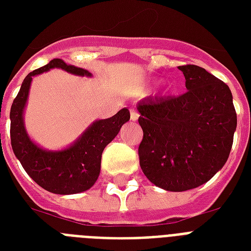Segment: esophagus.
<instances>
[{"label": "esophagus", "instance_id": "1", "mask_svg": "<svg viewBox=\"0 0 251 251\" xmlns=\"http://www.w3.org/2000/svg\"><path fill=\"white\" fill-rule=\"evenodd\" d=\"M138 117H139V113H138L137 110L130 109V120H131V121H137Z\"/></svg>", "mask_w": 251, "mask_h": 251}]
</instances>
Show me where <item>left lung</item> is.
I'll use <instances>...</instances> for the list:
<instances>
[{
	"label": "left lung",
	"instance_id": "8db88e82",
	"mask_svg": "<svg viewBox=\"0 0 251 251\" xmlns=\"http://www.w3.org/2000/svg\"><path fill=\"white\" fill-rule=\"evenodd\" d=\"M186 92L147 98L137 104L143 130L139 164L168 191H186L210 181L228 160L237 127L229 87L206 69L178 66Z\"/></svg>",
	"mask_w": 251,
	"mask_h": 251
}]
</instances>
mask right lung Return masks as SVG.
Returning <instances> with one entry per match:
<instances>
[{"label":"right lung","instance_id":"right-lung-1","mask_svg":"<svg viewBox=\"0 0 251 251\" xmlns=\"http://www.w3.org/2000/svg\"><path fill=\"white\" fill-rule=\"evenodd\" d=\"M62 69L76 76H92L88 70L68 65L54 58L43 68L25 76L10 109V138L14 155L35 182L53 194L69 195L83 193L94 186L101 167V153L120 133L122 125L130 120L127 108L105 120L91 124L66 149L47 150L29 138L25 125V110L33 76Z\"/></svg>","mask_w":251,"mask_h":251}]
</instances>
